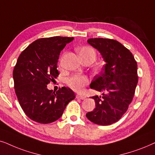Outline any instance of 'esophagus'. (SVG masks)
I'll return each mask as SVG.
<instances>
[{
	"mask_svg": "<svg viewBox=\"0 0 155 155\" xmlns=\"http://www.w3.org/2000/svg\"><path fill=\"white\" fill-rule=\"evenodd\" d=\"M76 98L78 99H81V100H84V99L86 98V96H84V95H81V94H77L76 96Z\"/></svg>",
	"mask_w": 155,
	"mask_h": 155,
	"instance_id": "obj_1",
	"label": "esophagus"
}]
</instances>
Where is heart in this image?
Segmentation results:
<instances>
[{
  "label": "heart",
  "mask_w": 155,
  "mask_h": 155,
  "mask_svg": "<svg viewBox=\"0 0 155 155\" xmlns=\"http://www.w3.org/2000/svg\"><path fill=\"white\" fill-rule=\"evenodd\" d=\"M78 52L81 60H91L94 61L96 57V51L92 47L88 46H84L78 49ZM88 79L86 76L81 75V74H75L67 79V83L68 86L76 91H81L84 86L87 84Z\"/></svg>",
  "instance_id": "heart-1"
}]
</instances>
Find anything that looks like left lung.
<instances>
[{
	"mask_svg": "<svg viewBox=\"0 0 155 155\" xmlns=\"http://www.w3.org/2000/svg\"><path fill=\"white\" fill-rule=\"evenodd\" d=\"M88 43L100 52L106 64L90 85L103 92L102 96L91 97L96 108L86 115L95 124L109 125L122 117L133 101L138 81L137 64L129 49L116 40L91 38Z\"/></svg>",
	"mask_w": 155,
	"mask_h": 155,
	"instance_id": "obj_1",
	"label": "left lung"
}]
</instances>
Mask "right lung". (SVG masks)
<instances>
[{
	"label": "right lung",
	"mask_w": 155,
	"mask_h": 155,
	"mask_svg": "<svg viewBox=\"0 0 155 155\" xmlns=\"http://www.w3.org/2000/svg\"><path fill=\"white\" fill-rule=\"evenodd\" d=\"M73 40L68 37L39 39L18 57L13 73L15 94L27 116L37 123L56 121L75 98L69 88L62 87L55 93L47 87L59 74L57 62L60 51Z\"/></svg>",
	"instance_id": "right-lung-1"
}]
</instances>
